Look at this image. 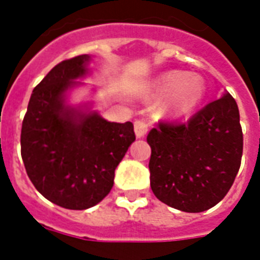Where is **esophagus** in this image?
<instances>
[{"label": "esophagus", "instance_id": "esophagus-1", "mask_svg": "<svg viewBox=\"0 0 260 260\" xmlns=\"http://www.w3.org/2000/svg\"><path fill=\"white\" fill-rule=\"evenodd\" d=\"M148 132V126L144 121H136L135 122V135H136V138L142 139L144 138Z\"/></svg>", "mask_w": 260, "mask_h": 260}]
</instances>
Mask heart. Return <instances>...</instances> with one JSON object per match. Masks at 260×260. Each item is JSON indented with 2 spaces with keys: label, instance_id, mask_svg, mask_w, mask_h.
Returning <instances> with one entry per match:
<instances>
[{
  "label": "heart",
  "instance_id": "1",
  "mask_svg": "<svg viewBox=\"0 0 260 260\" xmlns=\"http://www.w3.org/2000/svg\"><path fill=\"white\" fill-rule=\"evenodd\" d=\"M152 97H163L159 110L170 120L189 116L202 102L206 94L205 81L194 73L171 70L158 75L150 86Z\"/></svg>",
  "mask_w": 260,
  "mask_h": 260
}]
</instances>
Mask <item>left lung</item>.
<instances>
[{"instance_id": "8db88e82", "label": "left lung", "mask_w": 260, "mask_h": 260, "mask_svg": "<svg viewBox=\"0 0 260 260\" xmlns=\"http://www.w3.org/2000/svg\"><path fill=\"white\" fill-rule=\"evenodd\" d=\"M147 143L151 189L159 201L187 213L210 209L225 197L240 169L238 104L225 91L187 125L159 124Z\"/></svg>"}]
</instances>
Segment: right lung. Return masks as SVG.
<instances>
[{
    "mask_svg": "<svg viewBox=\"0 0 260 260\" xmlns=\"http://www.w3.org/2000/svg\"><path fill=\"white\" fill-rule=\"evenodd\" d=\"M90 62V55H79L56 64L30 94L21 128L29 179L48 201L73 210L109 194L114 170L136 139L132 122L108 121L91 100L70 102L73 90L85 86L79 79L91 75Z\"/></svg>",
    "mask_w": 260,
    "mask_h": 260,
    "instance_id": "obj_1",
    "label": "right lung"
}]
</instances>
